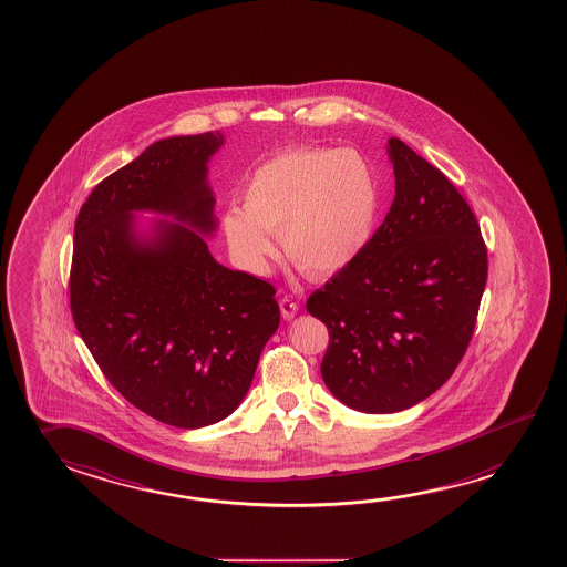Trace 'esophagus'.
Here are the masks:
<instances>
[{
	"mask_svg": "<svg viewBox=\"0 0 567 567\" xmlns=\"http://www.w3.org/2000/svg\"><path fill=\"white\" fill-rule=\"evenodd\" d=\"M298 312V305L292 298L285 297L280 300V315L285 320H292Z\"/></svg>",
	"mask_w": 567,
	"mask_h": 567,
	"instance_id": "1",
	"label": "esophagus"
}]
</instances>
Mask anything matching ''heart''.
<instances>
[{"mask_svg":"<svg viewBox=\"0 0 567 567\" xmlns=\"http://www.w3.org/2000/svg\"><path fill=\"white\" fill-rule=\"evenodd\" d=\"M243 207L221 217L237 262L267 272L280 235L288 260L308 277H328L362 255L372 239L381 187L372 162L353 148L285 150L252 169Z\"/></svg>","mask_w":567,"mask_h":567,"instance_id":"b5f03b06","label":"heart"}]
</instances>
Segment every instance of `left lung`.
I'll use <instances>...</instances> for the list:
<instances>
[{
	"label": "left lung",
	"mask_w": 567,
	"mask_h": 567,
	"mask_svg": "<svg viewBox=\"0 0 567 567\" xmlns=\"http://www.w3.org/2000/svg\"><path fill=\"white\" fill-rule=\"evenodd\" d=\"M395 197L348 267L307 300L328 328L326 388L363 413L427 400L463 360L488 255L481 227L445 174L405 142H388Z\"/></svg>",
	"instance_id": "obj_1"
}]
</instances>
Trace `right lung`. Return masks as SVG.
Returning a JSON list of instances; mask_svg holds the SVG:
<instances>
[{
	"label": "right lung",
	"mask_w": 567,
	"mask_h": 567,
	"mask_svg": "<svg viewBox=\"0 0 567 567\" xmlns=\"http://www.w3.org/2000/svg\"><path fill=\"white\" fill-rule=\"evenodd\" d=\"M221 132L154 142L94 187L75 224L71 312L106 380L150 417L214 425L247 395L277 332L275 287L219 265L207 162ZM136 210L169 214L142 236Z\"/></svg>",
	"instance_id": "right-lung-1"
}]
</instances>
